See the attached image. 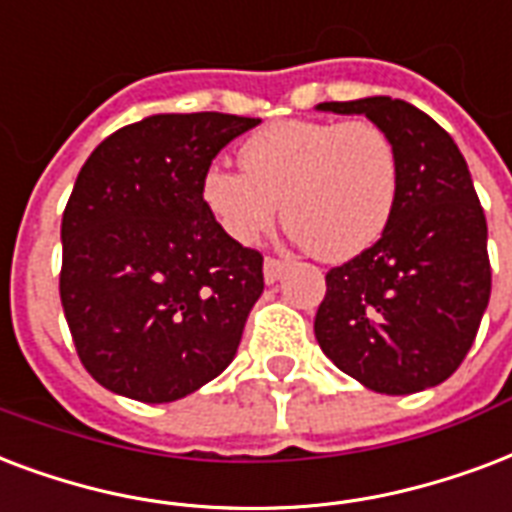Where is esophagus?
I'll return each instance as SVG.
<instances>
[{
  "label": "esophagus",
  "mask_w": 512,
  "mask_h": 512,
  "mask_svg": "<svg viewBox=\"0 0 512 512\" xmlns=\"http://www.w3.org/2000/svg\"><path fill=\"white\" fill-rule=\"evenodd\" d=\"M284 268H287V260H282V257H265V282L273 284V282H279L282 279V273Z\"/></svg>",
  "instance_id": "esophagus-1"
}]
</instances>
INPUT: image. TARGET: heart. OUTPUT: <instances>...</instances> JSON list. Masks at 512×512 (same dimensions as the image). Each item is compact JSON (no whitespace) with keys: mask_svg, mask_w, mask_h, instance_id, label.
<instances>
[{"mask_svg":"<svg viewBox=\"0 0 512 512\" xmlns=\"http://www.w3.org/2000/svg\"><path fill=\"white\" fill-rule=\"evenodd\" d=\"M244 171L212 166L201 201L230 239L255 244L276 225L308 255L343 263L381 239L400 190L392 136L373 120H279L241 144Z\"/></svg>","mask_w":512,"mask_h":512,"instance_id":"1","label":"heart"}]
</instances>
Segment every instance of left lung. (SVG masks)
<instances>
[{
  "label": "left lung",
  "mask_w": 512,
  "mask_h": 512,
  "mask_svg": "<svg viewBox=\"0 0 512 512\" xmlns=\"http://www.w3.org/2000/svg\"><path fill=\"white\" fill-rule=\"evenodd\" d=\"M319 109L365 115L392 136L400 190L381 239L330 268L314 333L373 392L443 384L473 346L491 295L486 214L454 139L408 101L373 96Z\"/></svg>",
  "instance_id": "8db88e82"
}]
</instances>
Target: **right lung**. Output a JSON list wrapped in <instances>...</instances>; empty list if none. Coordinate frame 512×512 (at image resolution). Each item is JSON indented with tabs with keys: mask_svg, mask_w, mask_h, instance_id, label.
<instances>
[{
	"mask_svg": "<svg viewBox=\"0 0 512 512\" xmlns=\"http://www.w3.org/2000/svg\"><path fill=\"white\" fill-rule=\"evenodd\" d=\"M257 117L152 115L91 152L61 220L58 292L77 357L109 392L171 403L228 368L263 255L206 212L201 179Z\"/></svg>",
	"mask_w": 512,
	"mask_h": 512,
	"instance_id": "add662e5",
	"label": "right lung"
}]
</instances>
